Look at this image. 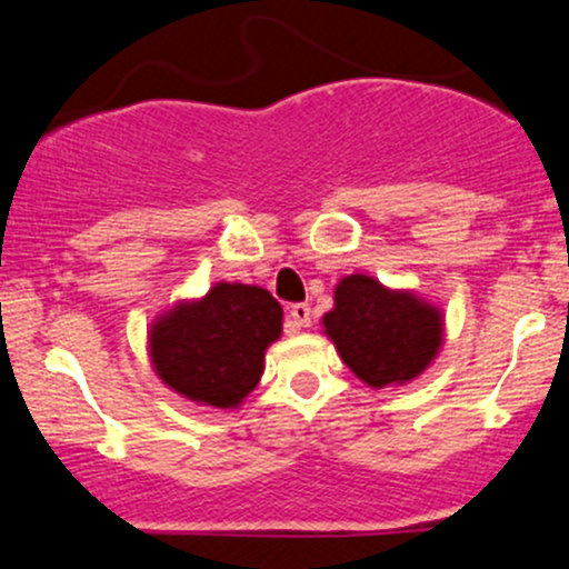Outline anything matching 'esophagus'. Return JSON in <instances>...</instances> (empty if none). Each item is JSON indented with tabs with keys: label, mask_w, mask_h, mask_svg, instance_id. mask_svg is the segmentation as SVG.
I'll list each match as a JSON object with an SVG mask.
<instances>
[{
	"label": "esophagus",
	"mask_w": 569,
	"mask_h": 569,
	"mask_svg": "<svg viewBox=\"0 0 569 569\" xmlns=\"http://www.w3.org/2000/svg\"><path fill=\"white\" fill-rule=\"evenodd\" d=\"M289 316H291V321H293V326H297V329H305V326L312 323V310H310V305H305V302L291 305Z\"/></svg>",
	"instance_id": "1"
}]
</instances>
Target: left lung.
I'll use <instances>...</instances> for the list:
<instances>
[{"instance_id": "obj_1", "label": "left lung", "mask_w": 569, "mask_h": 569, "mask_svg": "<svg viewBox=\"0 0 569 569\" xmlns=\"http://www.w3.org/2000/svg\"><path fill=\"white\" fill-rule=\"evenodd\" d=\"M326 335L358 380L371 388L401 385L422 375L441 345V312L409 291H388L369 276L337 286Z\"/></svg>"}]
</instances>
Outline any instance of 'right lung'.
Instances as JSON below:
<instances>
[{"label": "right lung", "instance_id": "obj_1", "mask_svg": "<svg viewBox=\"0 0 569 569\" xmlns=\"http://www.w3.org/2000/svg\"><path fill=\"white\" fill-rule=\"evenodd\" d=\"M280 323L283 310L270 291L219 283L200 302L173 307L152 326V363L176 393L208 407H238L257 388Z\"/></svg>", "mask_w": 569, "mask_h": 569}]
</instances>
